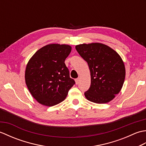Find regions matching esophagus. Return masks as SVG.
<instances>
[{
	"mask_svg": "<svg viewBox=\"0 0 146 146\" xmlns=\"http://www.w3.org/2000/svg\"><path fill=\"white\" fill-rule=\"evenodd\" d=\"M79 82H80V78H76V79L75 80V83H76V85L78 84Z\"/></svg>",
	"mask_w": 146,
	"mask_h": 146,
	"instance_id": "34e87169",
	"label": "esophagus"
}]
</instances>
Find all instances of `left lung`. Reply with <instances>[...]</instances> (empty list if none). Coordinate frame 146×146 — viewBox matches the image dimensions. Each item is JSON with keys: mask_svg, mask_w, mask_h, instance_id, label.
Instances as JSON below:
<instances>
[{"mask_svg": "<svg viewBox=\"0 0 146 146\" xmlns=\"http://www.w3.org/2000/svg\"><path fill=\"white\" fill-rule=\"evenodd\" d=\"M79 54L87 62L91 85L85 96L96 104H106L119 94L125 80V68L122 59L109 46L93 42L75 46Z\"/></svg>", "mask_w": 146, "mask_h": 146, "instance_id": "left-lung-1", "label": "left lung"}]
</instances>
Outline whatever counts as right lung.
Listing matches in <instances>:
<instances>
[{"label": "right lung", "instance_id": "right-lung-1", "mask_svg": "<svg viewBox=\"0 0 146 146\" xmlns=\"http://www.w3.org/2000/svg\"><path fill=\"white\" fill-rule=\"evenodd\" d=\"M71 51L68 44H48L29 60L25 71L26 84L39 104L48 107L60 104L75 83L64 63Z\"/></svg>", "mask_w": 146, "mask_h": 146}]
</instances>
